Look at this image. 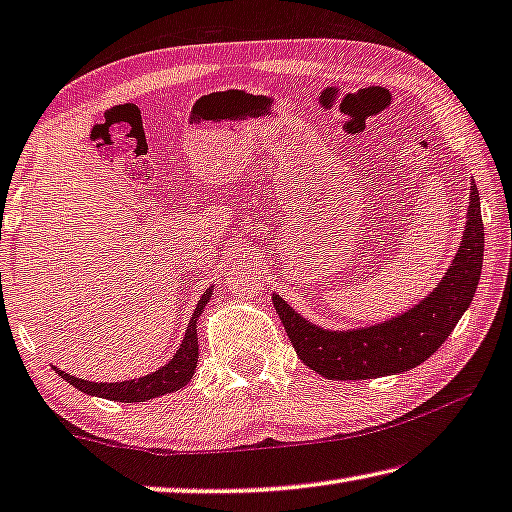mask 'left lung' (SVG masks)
I'll return each instance as SVG.
<instances>
[{
    "mask_svg": "<svg viewBox=\"0 0 512 512\" xmlns=\"http://www.w3.org/2000/svg\"><path fill=\"white\" fill-rule=\"evenodd\" d=\"M483 217L476 185H471L467 224L453 263L428 297L400 316L371 327L332 332L302 318L279 295L274 309L306 366L327 380H373L412 371L439 350L474 300L483 270Z\"/></svg>",
    "mask_w": 512,
    "mask_h": 512,
    "instance_id": "left-lung-1",
    "label": "left lung"
}]
</instances>
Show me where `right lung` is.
Listing matches in <instances>:
<instances>
[{"instance_id": "add662e5", "label": "right lung", "mask_w": 512, "mask_h": 512, "mask_svg": "<svg viewBox=\"0 0 512 512\" xmlns=\"http://www.w3.org/2000/svg\"><path fill=\"white\" fill-rule=\"evenodd\" d=\"M212 297V286L201 295L199 304H196L194 316L187 325V332L180 348L176 350V355L171 361H167L162 368H157L155 373L144 375V377H135V380H125V382H89L82 380V377H75L70 373L59 371L57 373L64 377L66 382L73 384L75 389H80L89 396H98V398H107V400H116V403H146V400L164 396V393L178 391L183 389L187 382L192 380V375L196 371V361H199V338H196V320L206 309V304Z\"/></svg>"}]
</instances>
